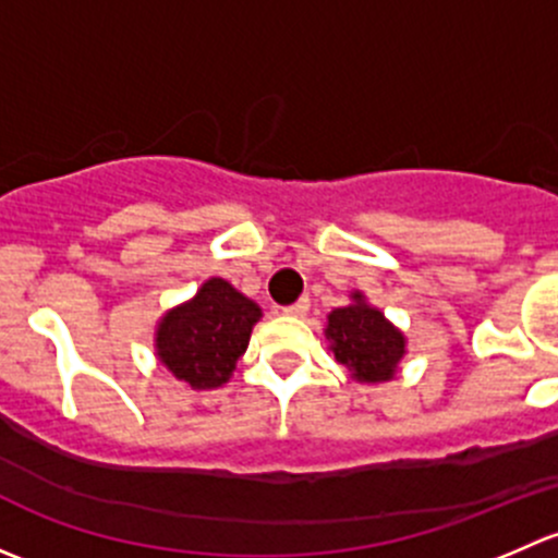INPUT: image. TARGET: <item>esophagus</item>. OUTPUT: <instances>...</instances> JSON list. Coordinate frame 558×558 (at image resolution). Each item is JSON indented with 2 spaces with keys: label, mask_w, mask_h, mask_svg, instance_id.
I'll return each instance as SVG.
<instances>
[{
  "label": "esophagus",
  "mask_w": 558,
  "mask_h": 558,
  "mask_svg": "<svg viewBox=\"0 0 558 558\" xmlns=\"http://www.w3.org/2000/svg\"><path fill=\"white\" fill-rule=\"evenodd\" d=\"M307 311H311V302H307V296H305V300L294 302V305L283 307V313H286V315H291V318H305Z\"/></svg>",
  "instance_id": "esophagus-1"
}]
</instances>
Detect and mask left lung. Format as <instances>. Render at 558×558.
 Masks as SVG:
<instances>
[{
	"label": "left lung",
	"instance_id": "8db88e82",
	"mask_svg": "<svg viewBox=\"0 0 558 558\" xmlns=\"http://www.w3.org/2000/svg\"><path fill=\"white\" fill-rule=\"evenodd\" d=\"M324 337L337 364H342L356 384L393 380L408 353L404 331L397 329L380 307L369 305L362 291H351L345 307H335L326 315Z\"/></svg>",
	"mask_w": 558,
	"mask_h": 558
}]
</instances>
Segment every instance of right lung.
Here are the masks:
<instances>
[{
  "label": "right lung",
  "mask_w": 558,
  "mask_h": 558,
  "mask_svg": "<svg viewBox=\"0 0 558 558\" xmlns=\"http://www.w3.org/2000/svg\"><path fill=\"white\" fill-rule=\"evenodd\" d=\"M262 307L229 280L210 278L156 324V359L180 384L205 391L232 378Z\"/></svg>",
  "instance_id": "add662e5"
}]
</instances>
